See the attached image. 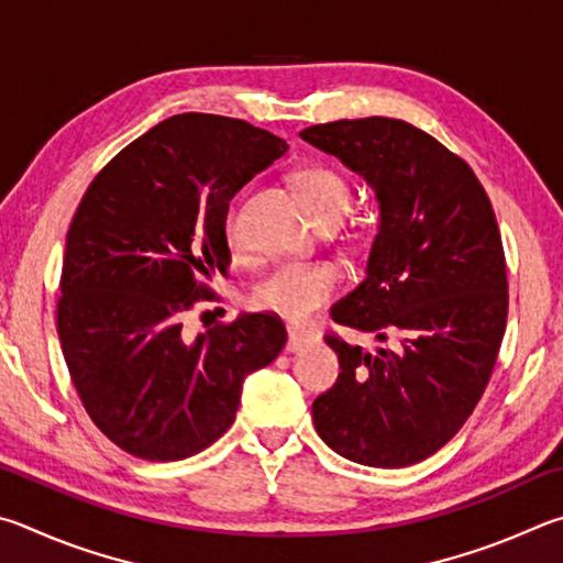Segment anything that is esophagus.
<instances>
[{
	"instance_id": "34e87169",
	"label": "esophagus",
	"mask_w": 563,
	"mask_h": 563,
	"mask_svg": "<svg viewBox=\"0 0 563 563\" xmlns=\"http://www.w3.org/2000/svg\"><path fill=\"white\" fill-rule=\"evenodd\" d=\"M287 331H289V341H287L289 353H297L303 346H309V343L313 341V333L307 331V329H301V327H289Z\"/></svg>"
}]
</instances>
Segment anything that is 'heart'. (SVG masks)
I'll return each mask as SVG.
<instances>
[{
  "label": "heart",
  "instance_id": "b5f03b06",
  "mask_svg": "<svg viewBox=\"0 0 563 563\" xmlns=\"http://www.w3.org/2000/svg\"><path fill=\"white\" fill-rule=\"evenodd\" d=\"M297 187L309 212L319 224L343 220L353 202V190L346 177L323 165L303 167L297 173ZM224 242L232 252L244 250V236L232 205L224 217ZM343 274L333 262H284L256 284L254 303L264 311L279 313L291 321H307L341 289Z\"/></svg>",
  "mask_w": 563,
  "mask_h": 563
}]
</instances>
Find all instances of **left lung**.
<instances>
[{
  "mask_svg": "<svg viewBox=\"0 0 563 563\" xmlns=\"http://www.w3.org/2000/svg\"><path fill=\"white\" fill-rule=\"evenodd\" d=\"M301 137L363 175L380 207L366 276L331 307L341 327L400 339V351L336 333L339 380L313 426L341 457L408 467L465 426L507 329V264L495 210L472 167L398 118L311 125Z\"/></svg>",
  "mask_w": 563,
  "mask_h": 563,
  "instance_id": "8db88e82",
  "label": "left lung"
}]
</instances>
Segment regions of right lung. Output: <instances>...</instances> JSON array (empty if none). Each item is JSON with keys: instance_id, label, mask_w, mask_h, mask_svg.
<instances>
[{"instance_id": "1", "label": "right lung", "mask_w": 563, "mask_h": 563, "mask_svg": "<svg viewBox=\"0 0 563 563\" xmlns=\"http://www.w3.org/2000/svg\"><path fill=\"white\" fill-rule=\"evenodd\" d=\"M287 147L236 118L183 113L88 185L66 234L56 329L86 412L128 455L173 462L210 448L244 378L287 343L274 313L183 333L207 282L230 269V200Z\"/></svg>"}]
</instances>
